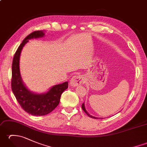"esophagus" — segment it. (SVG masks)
Here are the masks:
<instances>
[{"label":"esophagus","instance_id":"esophagus-1","mask_svg":"<svg viewBox=\"0 0 147 147\" xmlns=\"http://www.w3.org/2000/svg\"><path fill=\"white\" fill-rule=\"evenodd\" d=\"M83 83V78L80 76H74L70 80L69 85L71 86L75 87L80 85Z\"/></svg>","mask_w":147,"mask_h":147}]
</instances>
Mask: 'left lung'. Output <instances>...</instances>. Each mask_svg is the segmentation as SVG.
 Returning a JSON list of instances; mask_svg holds the SVG:
<instances>
[{"instance_id":"left-lung-1","label":"left lung","mask_w":147,"mask_h":147,"mask_svg":"<svg viewBox=\"0 0 147 147\" xmlns=\"http://www.w3.org/2000/svg\"><path fill=\"white\" fill-rule=\"evenodd\" d=\"M82 109H83V110L84 111V112H85V113L88 115L89 117H92V118H93V119H98V117H94V116H93V115H90L88 112H87V111L86 110V109H85V103H83V104H82Z\"/></svg>"}]
</instances>
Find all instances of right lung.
<instances>
[{
  "label": "right lung",
  "mask_w": 147,
  "mask_h": 147,
  "mask_svg": "<svg viewBox=\"0 0 147 147\" xmlns=\"http://www.w3.org/2000/svg\"><path fill=\"white\" fill-rule=\"evenodd\" d=\"M43 31H36L28 35L16 52L12 64L11 88L17 101L28 113L33 115H45L49 114L59 105L62 93L68 88V82L54 85L47 92L37 93L27 88L21 78L20 59L21 51L29 40L42 38Z\"/></svg>",
  "instance_id": "add662e5"
}]
</instances>
